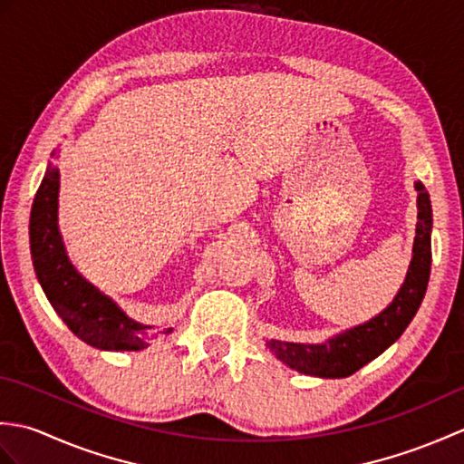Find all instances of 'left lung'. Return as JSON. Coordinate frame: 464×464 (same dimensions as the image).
Returning <instances> with one entry per match:
<instances>
[{
  "label": "left lung",
  "instance_id": "left-lung-1",
  "mask_svg": "<svg viewBox=\"0 0 464 464\" xmlns=\"http://www.w3.org/2000/svg\"><path fill=\"white\" fill-rule=\"evenodd\" d=\"M419 197V223L415 247H412V259L407 273L405 285L399 291L387 309L379 317L369 323L359 324L347 333L337 334L323 344H299V343H283L269 341L267 347L275 353V357L283 361L287 367L313 374L323 379H341L349 377L359 371L362 364L371 362L374 357L389 349L395 343L407 324L415 317L425 297L429 275H430V229H432V211L430 199L420 181L415 183Z\"/></svg>",
  "mask_w": 464,
  "mask_h": 464
}]
</instances>
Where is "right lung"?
I'll list each match as a JSON object with an SVG mask.
<instances>
[{
    "instance_id": "1",
    "label": "right lung",
    "mask_w": 464,
    "mask_h": 464,
    "mask_svg": "<svg viewBox=\"0 0 464 464\" xmlns=\"http://www.w3.org/2000/svg\"><path fill=\"white\" fill-rule=\"evenodd\" d=\"M59 171L47 167L32 207L29 241L45 297L69 331L87 344L105 351H140L153 341L150 327L131 321L117 304L87 283L69 263L57 231ZM173 329H163L169 334Z\"/></svg>"
}]
</instances>
